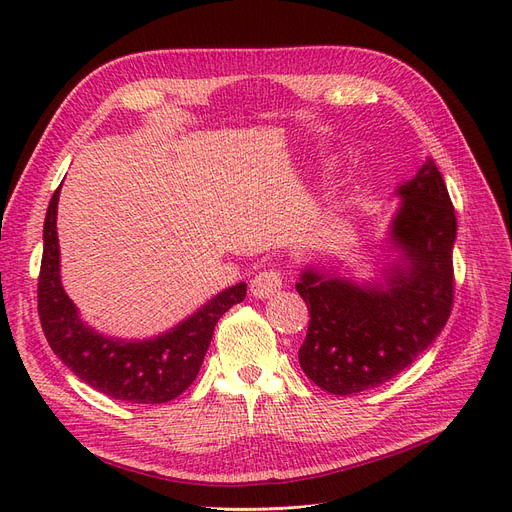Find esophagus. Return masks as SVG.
Instances as JSON below:
<instances>
[{"label":"esophagus","mask_w":512,"mask_h":512,"mask_svg":"<svg viewBox=\"0 0 512 512\" xmlns=\"http://www.w3.org/2000/svg\"><path fill=\"white\" fill-rule=\"evenodd\" d=\"M284 274L280 270H263L251 280V294L255 299H270L282 288Z\"/></svg>","instance_id":"esophagus-1"}]
</instances>
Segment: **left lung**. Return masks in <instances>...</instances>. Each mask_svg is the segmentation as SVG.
Listing matches in <instances>:
<instances>
[{
  "instance_id": "obj_1",
  "label": "left lung",
  "mask_w": 512,
  "mask_h": 512,
  "mask_svg": "<svg viewBox=\"0 0 512 512\" xmlns=\"http://www.w3.org/2000/svg\"><path fill=\"white\" fill-rule=\"evenodd\" d=\"M396 195L400 205L388 245L398 255L382 272L384 280L357 284L309 265L297 282L311 315L299 363L330 394H357L392 380L440 336L450 317L456 218L434 159Z\"/></svg>"
}]
</instances>
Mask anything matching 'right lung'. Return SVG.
<instances>
[{
    "mask_svg": "<svg viewBox=\"0 0 512 512\" xmlns=\"http://www.w3.org/2000/svg\"><path fill=\"white\" fill-rule=\"evenodd\" d=\"M58 201L53 193L43 224L39 274V319L45 338L62 363L91 388L134 405H161L191 386L201 369L218 319L245 301L247 284L238 282L215 294L172 330L149 340L103 336L78 315L60 278Z\"/></svg>",
    "mask_w": 512,
    "mask_h": 512,
    "instance_id": "add662e5",
    "label": "right lung"
}]
</instances>
